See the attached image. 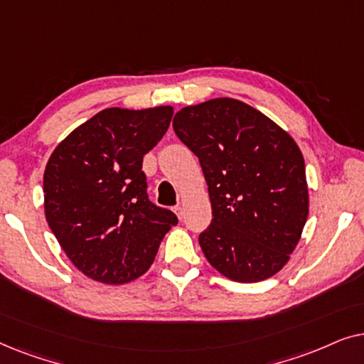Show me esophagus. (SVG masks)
<instances>
[{"mask_svg":"<svg viewBox=\"0 0 364 364\" xmlns=\"http://www.w3.org/2000/svg\"><path fill=\"white\" fill-rule=\"evenodd\" d=\"M173 212H176V213H177V217L181 218V220H182V207H181V205L173 207Z\"/></svg>","mask_w":364,"mask_h":364,"instance_id":"34e87169","label":"esophagus"}]
</instances>
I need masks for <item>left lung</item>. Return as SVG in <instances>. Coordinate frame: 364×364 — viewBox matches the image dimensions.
<instances>
[{
  "mask_svg": "<svg viewBox=\"0 0 364 364\" xmlns=\"http://www.w3.org/2000/svg\"><path fill=\"white\" fill-rule=\"evenodd\" d=\"M172 126L198 157L208 186L212 223L198 237L208 263L240 283L280 272L308 218L296 142L265 114L230 97L183 107Z\"/></svg>",
  "mask_w": 364,
  "mask_h": 364,
  "instance_id": "8db88e82",
  "label": "left lung"
}]
</instances>
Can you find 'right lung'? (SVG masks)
Here are the masks:
<instances>
[{
    "label": "right lung",
    "instance_id": "add662e5",
    "mask_svg": "<svg viewBox=\"0 0 364 364\" xmlns=\"http://www.w3.org/2000/svg\"><path fill=\"white\" fill-rule=\"evenodd\" d=\"M173 109L109 107L59 142L44 171L48 225L74 267L122 285L152 265L176 213L149 200L142 159L167 132Z\"/></svg>",
    "mask_w": 364,
    "mask_h": 364
}]
</instances>
